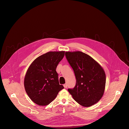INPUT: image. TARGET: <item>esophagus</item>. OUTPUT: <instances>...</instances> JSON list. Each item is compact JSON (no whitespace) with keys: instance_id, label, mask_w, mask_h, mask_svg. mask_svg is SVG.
Segmentation results:
<instances>
[{"instance_id":"esophagus-1","label":"esophagus","mask_w":129,"mask_h":129,"mask_svg":"<svg viewBox=\"0 0 129 129\" xmlns=\"http://www.w3.org/2000/svg\"><path fill=\"white\" fill-rule=\"evenodd\" d=\"M63 86H64V88H65L67 87V84H64V85H63Z\"/></svg>"}]
</instances>
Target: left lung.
<instances>
[{"mask_svg": "<svg viewBox=\"0 0 129 129\" xmlns=\"http://www.w3.org/2000/svg\"><path fill=\"white\" fill-rule=\"evenodd\" d=\"M65 56L76 78L75 87L68 89L70 94L84 107L98 103L104 94L106 85L103 68L92 58L81 51H67Z\"/></svg>", "mask_w": 129, "mask_h": 129, "instance_id": "1", "label": "left lung"}]
</instances>
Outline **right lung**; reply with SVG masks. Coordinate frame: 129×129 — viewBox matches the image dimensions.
Segmentation results:
<instances>
[{"label":"right lung","mask_w":129,"mask_h":129,"mask_svg":"<svg viewBox=\"0 0 129 129\" xmlns=\"http://www.w3.org/2000/svg\"><path fill=\"white\" fill-rule=\"evenodd\" d=\"M64 54V51L48 52L36 58L28 67L24 78V88L36 104L48 105L64 88L59 84L56 68Z\"/></svg>","instance_id":"obj_1"}]
</instances>
